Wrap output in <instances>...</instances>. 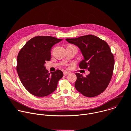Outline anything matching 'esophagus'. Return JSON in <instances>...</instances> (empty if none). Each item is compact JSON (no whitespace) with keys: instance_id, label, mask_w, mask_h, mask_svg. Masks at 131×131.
Listing matches in <instances>:
<instances>
[{"instance_id":"obj_1","label":"esophagus","mask_w":131,"mask_h":131,"mask_svg":"<svg viewBox=\"0 0 131 131\" xmlns=\"http://www.w3.org/2000/svg\"><path fill=\"white\" fill-rule=\"evenodd\" d=\"M69 74V72H64V76H66V75H68Z\"/></svg>"}]
</instances>
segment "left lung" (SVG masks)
<instances>
[{
  "instance_id": "8db88e82",
  "label": "left lung",
  "mask_w": 131,
  "mask_h": 131,
  "mask_svg": "<svg viewBox=\"0 0 131 131\" xmlns=\"http://www.w3.org/2000/svg\"><path fill=\"white\" fill-rule=\"evenodd\" d=\"M66 41L78 46L84 57L79 67L88 69L90 72L86 77L76 73V89L87 97L98 96L108 87L113 74L114 59L109 45L93 35Z\"/></svg>"
}]
</instances>
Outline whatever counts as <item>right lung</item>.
Masks as SVG:
<instances>
[{"label": "right lung", "instance_id": "obj_1", "mask_svg": "<svg viewBox=\"0 0 131 131\" xmlns=\"http://www.w3.org/2000/svg\"><path fill=\"white\" fill-rule=\"evenodd\" d=\"M62 39L51 36H38L28 41L19 52L17 71L25 88L37 97H45L53 92L63 76L61 70L49 73L45 67L51 59V50Z\"/></svg>", "mask_w": 131, "mask_h": 131}]
</instances>
